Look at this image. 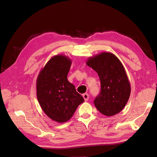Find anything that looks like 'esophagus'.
I'll return each mask as SVG.
<instances>
[{"label": "esophagus", "instance_id": "esophagus-1", "mask_svg": "<svg viewBox=\"0 0 157 157\" xmlns=\"http://www.w3.org/2000/svg\"><path fill=\"white\" fill-rule=\"evenodd\" d=\"M83 98H84L85 102H86V101H87V100H89V95H88V94H87V93L83 94Z\"/></svg>", "mask_w": 157, "mask_h": 157}]
</instances>
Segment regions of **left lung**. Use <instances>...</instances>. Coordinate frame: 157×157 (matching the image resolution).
Returning <instances> with one entry per match:
<instances>
[{
    "label": "left lung",
    "instance_id": "left-lung-1",
    "mask_svg": "<svg viewBox=\"0 0 157 157\" xmlns=\"http://www.w3.org/2000/svg\"><path fill=\"white\" fill-rule=\"evenodd\" d=\"M98 73L101 90L94 100L95 107L105 116L115 115L124 108L131 87L123 65L115 55L102 52L88 58L86 62Z\"/></svg>",
    "mask_w": 157,
    "mask_h": 157
}]
</instances>
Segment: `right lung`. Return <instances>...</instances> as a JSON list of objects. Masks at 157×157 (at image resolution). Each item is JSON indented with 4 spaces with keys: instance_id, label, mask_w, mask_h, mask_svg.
I'll list each match as a JSON object with an SVG mask.
<instances>
[{
    "instance_id": "add662e5",
    "label": "right lung",
    "mask_w": 157,
    "mask_h": 157,
    "mask_svg": "<svg viewBox=\"0 0 157 157\" xmlns=\"http://www.w3.org/2000/svg\"><path fill=\"white\" fill-rule=\"evenodd\" d=\"M71 64L68 57L55 55L40 70L36 79V95L40 107L50 119L59 123L70 119L78 105L84 102L75 86L68 81Z\"/></svg>"
}]
</instances>
